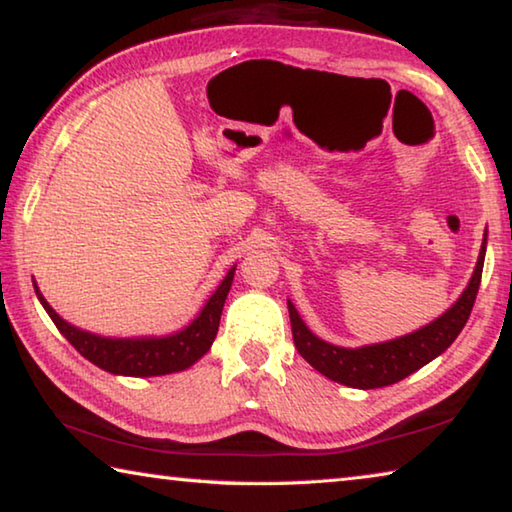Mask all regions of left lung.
<instances>
[{"label": "left lung", "mask_w": 512, "mask_h": 512, "mask_svg": "<svg viewBox=\"0 0 512 512\" xmlns=\"http://www.w3.org/2000/svg\"><path fill=\"white\" fill-rule=\"evenodd\" d=\"M483 259L485 239L472 280L461 293V298L456 300V305H452V309H447L443 316L433 320L427 327L418 329V332L400 336L395 341L366 345V348L357 350L339 348V345H332L318 339L316 334H311L309 327L298 316L296 307L289 302L293 343H296L298 352L309 366H314L320 375L339 381L343 386L368 391V388L397 384V381L409 377L411 372L427 366L438 354H443L456 341V336L461 334L467 318L472 314L476 293H479Z\"/></svg>", "instance_id": "1"}]
</instances>
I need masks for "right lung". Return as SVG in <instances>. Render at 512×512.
Wrapping results in <instances>:
<instances>
[{
    "mask_svg": "<svg viewBox=\"0 0 512 512\" xmlns=\"http://www.w3.org/2000/svg\"><path fill=\"white\" fill-rule=\"evenodd\" d=\"M235 280V268H230L228 275L223 277L219 289L212 293V298L205 302L192 323L185 329L169 336H146V339H106L83 329L69 325L67 320L60 318L51 309L45 296L36 287V296L42 302V307L54 320V325L60 329V334L79 350L85 359L92 361L101 370H108L112 375L126 377H158L169 375V372L185 370L196 363L203 354L210 350L212 341L219 332L221 311L228 298V291Z\"/></svg>",
    "mask_w": 512,
    "mask_h": 512,
    "instance_id": "add662e5",
    "label": "right lung"
}]
</instances>
